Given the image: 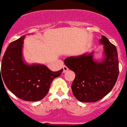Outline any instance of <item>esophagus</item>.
<instances>
[{"instance_id":"esophagus-1","label":"esophagus","mask_w":127,"mask_h":127,"mask_svg":"<svg viewBox=\"0 0 127 127\" xmlns=\"http://www.w3.org/2000/svg\"><path fill=\"white\" fill-rule=\"evenodd\" d=\"M68 70V67H66L65 65H64V66H63V72H64V73H65V72H67Z\"/></svg>"}]
</instances>
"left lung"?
I'll return each mask as SVG.
<instances>
[{
  "label": "left lung",
  "instance_id": "obj_1",
  "mask_svg": "<svg viewBox=\"0 0 127 127\" xmlns=\"http://www.w3.org/2000/svg\"><path fill=\"white\" fill-rule=\"evenodd\" d=\"M103 45L102 58L96 59L94 52L68 57L65 65L74 72L72 91L76 99L93 102L110 92L119 74V63L116 46L104 35L99 40Z\"/></svg>",
  "mask_w": 127,
  "mask_h": 127
}]
</instances>
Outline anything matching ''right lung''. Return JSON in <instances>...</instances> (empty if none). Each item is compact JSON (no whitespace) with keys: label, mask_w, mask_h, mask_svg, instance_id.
<instances>
[{"label":"right lung","mask_w":127,"mask_h":127,"mask_svg":"<svg viewBox=\"0 0 127 127\" xmlns=\"http://www.w3.org/2000/svg\"><path fill=\"white\" fill-rule=\"evenodd\" d=\"M25 37L10 43L4 52L0 83L3 84L4 81L7 88L20 99L38 101L46 96L52 81L61 75L63 69L53 72L43 64H27L22 55Z\"/></svg>","instance_id":"obj_1"}]
</instances>
